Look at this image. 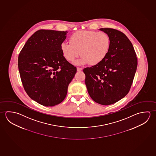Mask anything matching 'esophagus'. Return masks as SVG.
Returning a JSON list of instances; mask_svg holds the SVG:
<instances>
[{"mask_svg":"<svg viewBox=\"0 0 156 156\" xmlns=\"http://www.w3.org/2000/svg\"><path fill=\"white\" fill-rule=\"evenodd\" d=\"M82 69H82V68H79V67H77V71H81V70H82Z\"/></svg>","mask_w":156,"mask_h":156,"instance_id":"obj_1","label":"esophagus"}]
</instances>
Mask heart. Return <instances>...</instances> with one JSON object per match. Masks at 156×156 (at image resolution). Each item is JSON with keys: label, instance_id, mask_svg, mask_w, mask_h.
<instances>
[{"label": "heart", "instance_id": "1", "mask_svg": "<svg viewBox=\"0 0 156 156\" xmlns=\"http://www.w3.org/2000/svg\"><path fill=\"white\" fill-rule=\"evenodd\" d=\"M69 42L61 44V52L69 62L81 54V58L74 62L76 65H98L105 59L110 48V39L104 32L80 30L71 35Z\"/></svg>", "mask_w": 156, "mask_h": 156}]
</instances>
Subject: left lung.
Here are the masks:
<instances>
[{
  "mask_svg": "<svg viewBox=\"0 0 156 156\" xmlns=\"http://www.w3.org/2000/svg\"><path fill=\"white\" fill-rule=\"evenodd\" d=\"M99 30L110 39V51L101 63L83 71L90 98L101 105H108L129 92L137 68V57L132 42L124 33L112 28Z\"/></svg>",
  "mask_w": 156,
  "mask_h": 156,
  "instance_id": "1",
  "label": "left lung"
}]
</instances>
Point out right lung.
I'll use <instances>...</instances> for the list:
<instances>
[{
  "mask_svg": "<svg viewBox=\"0 0 156 156\" xmlns=\"http://www.w3.org/2000/svg\"><path fill=\"white\" fill-rule=\"evenodd\" d=\"M67 33L39 30L29 37L19 55L24 89L42 105L53 106L62 102L76 73V68L64 58L60 49Z\"/></svg>",
  "mask_w": 156,
  "mask_h": 156,
  "instance_id": "add662e5",
  "label": "right lung"
}]
</instances>
